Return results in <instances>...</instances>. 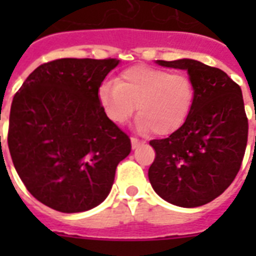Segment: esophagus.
Returning a JSON list of instances; mask_svg holds the SVG:
<instances>
[{
	"label": "esophagus",
	"instance_id": "34e87169",
	"mask_svg": "<svg viewBox=\"0 0 256 256\" xmlns=\"http://www.w3.org/2000/svg\"><path fill=\"white\" fill-rule=\"evenodd\" d=\"M144 140H138V138H132V150H136V148H138L140 146V144H144Z\"/></svg>",
	"mask_w": 256,
	"mask_h": 256
}]
</instances>
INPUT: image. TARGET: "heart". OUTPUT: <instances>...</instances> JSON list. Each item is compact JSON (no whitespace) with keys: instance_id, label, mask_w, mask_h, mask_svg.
<instances>
[{"instance_id":"obj_1","label":"heart","mask_w":256,"mask_h":256,"mask_svg":"<svg viewBox=\"0 0 256 256\" xmlns=\"http://www.w3.org/2000/svg\"><path fill=\"white\" fill-rule=\"evenodd\" d=\"M195 85L186 73L148 65L130 66L114 81L98 88V102L104 116L116 124H126L138 106L136 128L154 130L156 136L174 134L190 116Z\"/></svg>"}]
</instances>
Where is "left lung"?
Masks as SVG:
<instances>
[{
    "mask_svg": "<svg viewBox=\"0 0 256 256\" xmlns=\"http://www.w3.org/2000/svg\"><path fill=\"white\" fill-rule=\"evenodd\" d=\"M156 64L186 70L195 85V100L178 132L150 140L156 156L148 180L171 204L203 206L230 186L242 164L248 134L242 90L224 72L195 60Z\"/></svg>",
    "mask_w": 256,
    "mask_h": 256,
    "instance_id": "8db88e82",
    "label": "left lung"
}]
</instances>
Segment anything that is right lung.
Masks as SVG:
<instances>
[{
  "mask_svg": "<svg viewBox=\"0 0 256 256\" xmlns=\"http://www.w3.org/2000/svg\"><path fill=\"white\" fill-rule=\"evenodd\" d=\"M120 60L62 58L38 66L14 96L8 144L28 191L53 210H92L112 190L130 138L104 116L98 88Z\"/></svg>",
  "mask_w": 256,
  "mask_h": 256,
  "instance_id": "obj_1",
  "label": "right lung"
}]
</instances>
